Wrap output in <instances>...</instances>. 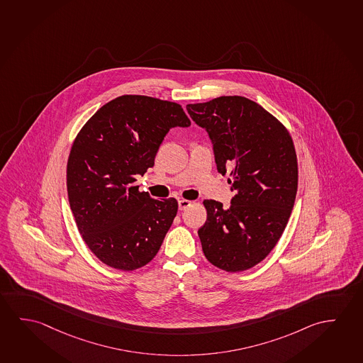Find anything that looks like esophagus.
I'll return each instance as SVG.
<instances>
[{
	"label": "esophagus",
	"instance_id": "34e87169",
	"mask_svg": "<svg viewBox=\"0 0 363 363\" xmlns=\"http://www.w3.org/2000/svg\"><path fill=\"white\" fill-rule=\"evenodd\" d=\"M178 204L179 209H180V211H185L186 208H189L190 206H191V201H184V199H180V201H178Z\"/></svg>",
	"mask_w": 363,
	"mask_h": 363
}]
</instances>
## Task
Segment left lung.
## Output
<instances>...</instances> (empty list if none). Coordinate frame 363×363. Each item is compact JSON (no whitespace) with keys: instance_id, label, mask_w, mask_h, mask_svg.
<instances>
[{"instance_id":"8db88e82","label":"left lung","mask_w":363,"mask_h":363,"mask_svg":"<svg viewBox=\"0 0 363 363\" xmlns=\"http://www.w3.org/2000/svg\"><path fill=\"white\" fill-rule=\"evenodd\" d=\"M213 144L218 173H230V207L203 201L207 220L198 235L208 261L228 272L257 265L277 246L298 190L293 138L274 116L241 96L186 104Z\"/></svg>"}]
</instances>
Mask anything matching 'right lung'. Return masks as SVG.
Returning a JSON list of instances; mask_svg holds the SVG:
<instances>
[{
	"mask_svg": "<svg viewBox=\"0 0 363 363\" xmlns=\"http://www.w3.org/2000/svg\"><path fill=\"white\" fill-rule=\"evenodd\" d=\"M189 126L180 104L126 94L102 106L75 138L67 165L70 209L106 265L136 270L160 250L178 201L154 199L133 183L154 167L169 130Z\"/></svg>",
	"mask_w": 363,
	"mask_h": 363,
	"instance_id": "add662e5",
	"label": "right lung"
}]
</instances>
